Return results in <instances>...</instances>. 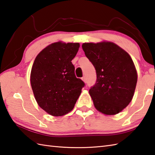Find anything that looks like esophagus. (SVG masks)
Masks as SVG:
<instances>
[{"label": "esophagus", "mask_w": 155, "mask_h": 155, "mask_svg": "<svg viewBox=\"0 0 155 155\" xmlns=\"http://www.w3.org/2000/svg\"><path fill=\"white\" fill-rule=\"evenodd\" d=\"M81 80H83L85 82V83H86V77L84 76L83 78H81Z\"/></svg>", "instance_id": "1"}]
</instances>
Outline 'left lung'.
<instances>
[{
    "instance_id": "obj_1",
    "label": "left lung",
    "mask_w": 155,
    "mask_h": 155,
    "mask_svg": "<svg viewBox=\"0 0 155 155\" xmlns=\"http://www.w3.org/2000/svg\"><path fill=\"white\" fill-rule=\"evenodd\" d=\"M85 55L96 71V81L89 93L96 108L106 115L121 112L131 102L137 73L130 56L111 42L85 43Z\"/></svg>"
}]
</instances>
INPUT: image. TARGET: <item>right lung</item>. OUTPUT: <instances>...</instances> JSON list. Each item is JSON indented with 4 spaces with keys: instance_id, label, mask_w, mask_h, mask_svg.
<instances>
[{
    "instance_id": "obj_1",
    "label": "right lung",
    "mask_w": 155,
    "mask_h": 155,
    "mask_svg": "<svg viewBox=\"0 0 155 155\" xmlns=\"http://www.w3.org/2000/svg\"><path fill=\"white\" fill-rule=\"evenodd\" d=\"M78 43H52L35 59L31 84L39 106L49 114L61 116L73 110L85 83L75 75L71 60Z\"/></svg>"
}]
</instances>
